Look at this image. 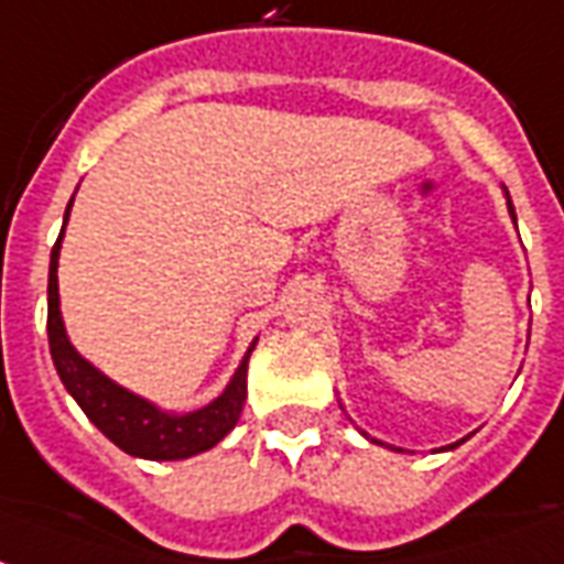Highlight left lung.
Instances as JSON below:
<instances>
[{
  "mask_svg": "<svg viewBox=\"0 0 564 564\" xmlns=\"http://www.w3.org/2000/svg\"><path fill=\"white\" fill-rule=\"evenodd\" d=\"M508 209H511V216H513V207H511V197H508ZM367 435V433H364ZM369 438V435H367ZM369 442H376V445H381V442H378V438H369ZM463 442H466V438H463ZM456 445H459V442H456ZM456 445H451V447H456Z\"/></svg>",
  "mask_w": 564,
  "mask_h": 564,
  "instance_id": "8db88e82",
  "label": "left lung"
}]
</instances>
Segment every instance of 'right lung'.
I'll return each instance as SVG.
<instances>
[{
  "label": "right lung",
  "mask_w": 564,
  "mask_h": 564,
  "mask_svg": "<svg viewBox=\"0 0 564 564\" xmlns=\"http://www.w3.org/2000/svg\"><path fill=\"white\" fill-rule=\"evenodd\" d=\"M74 197L65 209V221L72 213ZM63 231L51 252V276H47V339H51L53 367L63 378L65 390L72 393L77 405L84 409L89 421L96 423L110 442L131 456L143 459H186V456L204 454L213 445H219L225 435L231 433L242 414L246 402V369H249V355H252L254 339L249 351L242 357V364L234 372L231 384L221 390V397L188 414L162 412L159 405H152L138 393L119 388L117 381H110L105 372H98L89 360L74 351L68 343L59 312V246H63Z\"/></svg>",
  "instance_id": "right-lung-1"
}]
</instances>
